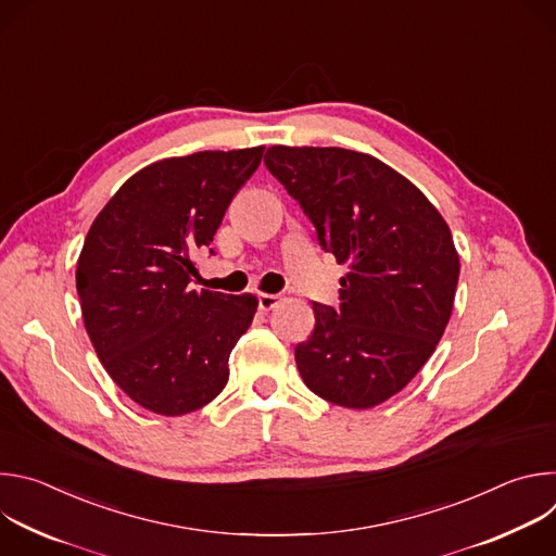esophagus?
I'll return each instance as SVG.
<instances>
[{"label":"esophagus","instance_id":"obj_1","mask_svg":"<svg viewBox=\"0 0 556 556\" xmlns=\"http://www.w3.org/2000/svg\"><path fill=\"white\" fill-rule=\"evenodd\" d=\"M257 301H260V309L262 312H268V309H273L279 301H281V296L279 294H268V292H262L260 296H257Z\"/></svg>","mask_w":556,"mask_h":556}]
</instances>
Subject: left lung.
Segmentation results:
<instances>
[{
  "label": "left lung",
  "instance_id": "8db88e82",
  "mask_svg": "<svg viewBox=\"0 0 556 556\" xmlns=\"http://www.w3.org/2000/svg\"><path fill=\"white\" fill-rule=\"evenodd\" d=\"M268 172L301 204L324 251L350 273L339 307L312 303L294 348L309 391L371 409L409 384L451 319L459 257L427 195L378 157L341 147H268Z\"/></svg>",
  "mask_w": 556,
  "mask_h": 556
}]
</instances>
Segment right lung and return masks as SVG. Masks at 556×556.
<instances>
[{
	"mask_svg": "<svg viewBox=\"0 0 556 556\" xmlns=\"http://www.w3.org/2000/svg\"><path fill=\"white\" fill-rule=\"evenodd\" d=\"M262 155L264 147L165 157L134 174L90 226L76 262L86 330L112 380L153 414L208 405L253 324L257 296L198 292L191 279Z\"/></svg>",
	"mask_w": 556,
	"mask_h": 556,
	"instance_id": "obj_1",
	"label": "right lung"
}]
</instances>
